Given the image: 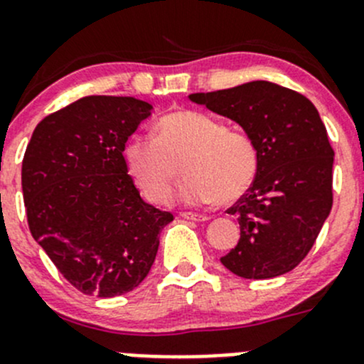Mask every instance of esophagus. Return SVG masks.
I'll list each match as a JSON object with an SVG mask.
<instances>
[{
    "label": "esophagus",
    "instance_id": "obj_1",
    "mask_svg": "<svg viewBox=\"0 0 364 364\" xmlns=\"http://www.w3.org/2000/svg\"><path fill=\"white\" fill-rule=\"evenodd\" d=\"M181 216L185 220H192V222H208V220H209V216L197 215V213H183Z\"/></svg>",
    "mask_w": 364,
    "mask_h": 364
}]
</instances>
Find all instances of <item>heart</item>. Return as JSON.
<instances>
[{"mask_svg":"<svg viewBox=\"0 0 364 364\" xmlns=\"http://www.w3.org/2000/svg\"><path fill=\"white\" fill-rule=\"evenodd\" d=\"M124 160L135 185L156 204L171 200L181 164L188 178L179 199L190 205L236 203L259 171V149L250 135L229 130L213 114L193 109L161 116L155 137H132Z\"/></svg>","mask_w":364,"mask_h":364,"instance_id":"obj_1","label":"heart"}]
</instances>
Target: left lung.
Returning <instances> with one entry per match:
<instances>
[{
  "label": "left lung",
  "mask_w": 364,
  "mask_h": 364,
  "mask_svg": "<svg viewBox=\"0 0 364 364\" xmlns=\"http://www.w3.org/2000/svg\"><path fill=\"white\" fill-rule=\"evenodd\" d=\"M190 100L236 121L259 149L252 186L229 208L240 241L220 262L248 280L289 273L311 250L333 205L335 151L317 109L267 80L193 93Z\"/></svg>",
  "instance_id": "8db88e82"
}]
</instances>
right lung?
Masks as SVG:
<instances>
[{"label":"right lung","instance_id":"obj_1","mask_svg":"<svg viewBox=\"0 0 364 364\" xmlns=\"http://www.w3.org/2000/svg\"><path fill=\"white\" fill-rule=\"evenodd\" d=\"M151 105L134 97H84L36 124L23 160L28 225L82 294L134 291L174 220L142 200L123 151Z\"/></svg>","mask_w":364,"mask_h":364}]
</instances>
